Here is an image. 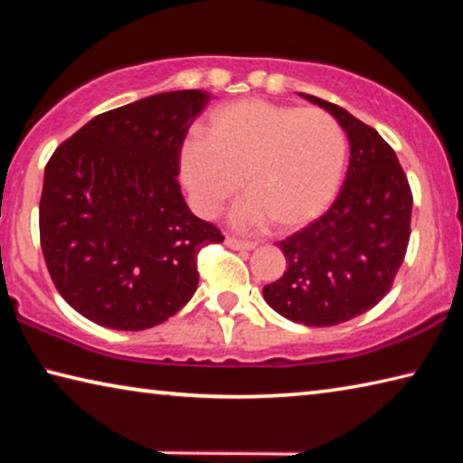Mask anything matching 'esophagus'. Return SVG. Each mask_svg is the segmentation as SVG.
<instances>
[{
  "instance_id": "obj_1",
  "label": "esophagus",
  "mask_w": 463,
  "mask_h": 463,
  "mask_svg": "<svg viewBox=\"0 0 463 463\" xmlns=\"http://www.w3.org/2000/svg\"><path fill=\"white\" fill-rule=\"evenodd\" d=\"M226 245H229L234 250H250V249H255V242L241 241V239H234V237H226Z\"/></svg>"
}]
</instances>
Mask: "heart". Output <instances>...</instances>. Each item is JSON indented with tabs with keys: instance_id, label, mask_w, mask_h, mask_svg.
<instances>
[{
	"instance_id": "b5f03b06",
	"label": "heart",
	"mask_w": 463,
	"mask_h": 463,
	"mask_svg": "<svg viewBox=\"0 0 463 463\" xmlns=\"http://www.w3.org/2000/svg\"><path fill=\"white\" fill-rule=\"evenodd\" d=\"M347 138L331 114L261 98L216 108L206 137L190 135L179 153L182 179L195 210L213 216L242 185L249 195L232 213L242 229L265 221L279 231L308 224L339 192Z\"/></svg>"
}]
</instances>
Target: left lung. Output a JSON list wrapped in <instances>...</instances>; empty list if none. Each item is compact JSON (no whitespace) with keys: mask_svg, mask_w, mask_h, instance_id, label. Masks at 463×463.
I'll use <instances>...</instances> for the list:
<instances>
[{"mask_svg":"<svg viewBox=\"0 0 463 463\" xmlns=\"http://www.w3.org/2000/svg\"><path fill=\"white\" fill-rule=\"evenodd\" d=\"M349 138V167L326 213L278 247L288 269L263 288L278 315L307 326H333L364 315L388 294L411 239L412 194L398 156L378 130L347 109L308 93Z\"/></svg>","mask_w":463,"mask_h":463,"instance_id":"obj_1","label":"left lung"}]
</instances>
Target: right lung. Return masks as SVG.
Wrapping results in <instances>:
<instances>
[{
  "mask_svg": "<svg viewBox=\"0 0 463 463\" xmlns=\"http://www.w3.org/2000/svg\"><path fill=\"white\" fill-rule=\"evenodd\" d=\"M210 101L156 93L91 118L44 167L41 247L54 288L91 323L145 331L198 288V253L224 237L179 190V153Z\"/></svg>",
  "mask_w": 463,
  "mask_h": 463,
  "instance_id": "add662e5",
  "label": "right lung"
}]
</instances>
